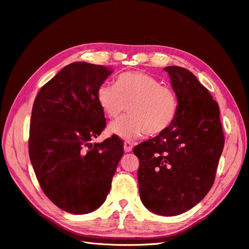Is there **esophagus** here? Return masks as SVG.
<instances>
[{"instance_id":"obj_1","label":"esophagus","mask_w":249,"mask_h":249,"mask_svg":"<svg viewBox=\"0 0 249 249\" xmlns=\"http://www.w3.org/2000/svg\"><path fill=\"white\" fill-rule=\"evenodd\" d=\"M132 149V144L129 141H125L124 142V152L125 153H129Z\"/></svg>"}]
</instances>
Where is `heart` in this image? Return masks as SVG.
Here are the masks:
<instances>
[{
	"label": "heart",
	"instance_id": "1",
	"mask_svg": "<svg viewBox=\"0 0 249 249\" xmlns=\"http://www.w3.org/2000/svg\"><path fill=\"white\" fill-rule=\"evenodd\" d=\"M96 100L108 118L117 119L128 106V117L115 121L108 132L124 140L146 135L158 136L170 128L177 117L178 100L160 80L144 72H124L115 85L104 83Z\"/></svg>",
	"mask_w": 249,
	"mask_h": 249
}]
</instances>
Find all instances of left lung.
<instances>
[{"instance_id": "left-lung-1", "label": "left lung", "mask_w": 249, "mask_h": 249, "mask_svg": "<svg viewBox=\"0 0 249 249\" xmlns=\"http://www.w3.org/2000/svg\"><path fill=\"white\" fill-rule=\"evenodd\" d=\"M178 100L169 129L134 148L140 161L139 192L149 211L174 216L197 205L209 192L224 148L219 108L195 75L164 68Z\"/></svg>"}]
</instances>
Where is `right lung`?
I'll use <instances>...</instances> for the list:
<instances>
[{
	"label": "right lung",
	"mask_w": 249,
	"mask_h": 249,
	"mask_svg": "<svg viewBox=\"0 0 249 249\" xmlns=\"http://www.w3.org/2000/svg\"><path fill=\"white\" fill-rule=\"evenodd\" d=\"M112 72L84 61L70 63L40 89L34 102L31 162L44 194L73 214L103 205L123 156L118 137L91 142L106 126L96 91Z\"/></svg>",
	"instance_id": "add662e5"
}]
</instances>
